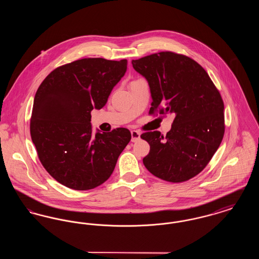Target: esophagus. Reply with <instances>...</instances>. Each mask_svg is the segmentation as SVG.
<instances>
[{"mask_svg":"<svg viewBox=\"0 0 259 259\" xmlns=\"http://www.w3.org/2000/svg\"><path fill=\"white\" fill-rule=\"evenodd\" d=\"M131 137H132L131 141H132L133 143H135V142L139 141V140L141 139V133L138 132V131H136V130H133V131H131Z\"/></svg>","mask_w":259,"mask_h":259,"instance_id":"obj_1","label":"esophagus"}]
</instances>
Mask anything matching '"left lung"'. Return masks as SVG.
Returning <instances> with one entry per match:
<instances>
[{"label":"left lung","mask_w":259,"mask_h":259,"mask_svg":"<svg viewBox=\"0 0 259 259\" xmlns=\"http://www.w3.org/2000/svg\"><path fill=\"white\" fill-rule=\"evenodd\" d=\"M136 72L148 80L152 98L149 113L159 110L175 118L167 135L141 136L150 146L143 159L161 180L182 183L201 172L224 135V105L209 74L193 59L170 51L132 60Z\"/></svg>","instance_id":"8db88e82"}]
</instances>
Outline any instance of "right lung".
<instances>
[{
	"label": "right lung",
	"mask_w": 259,
	"mask_h": 259,
	"mask_svg": "<svg viewBox=\"0 0 259 259\" xmlns=\"http://www.w3.org/2000/svg\"><path fill=\"white\" fill-rule=\"evenodd\" d=\"M126 70V59L84 58L56 68L37 88L31 138L42 166L61 185L87 190L111 177L131 133H92L90 112L107 104Z\"/></svg>",
	"instance_id": "1"
}]
</instances>
